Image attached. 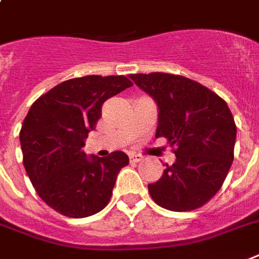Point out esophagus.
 Segmentation results:
<instances>
[{
    "label": "esophagus",
    "mask_w": 259,
    "mask_h": 259,
    "mask_svg": "<svg viewBox=\"0 0 259 259\" xmlns=\"http://www.w3.org/2000/svg\"><path fill=\"white\" fill-rule=\"evenodd\" d=\"M130 157V161H132V163H138V161H141L143 160V156H140V155H130L129 156Z\"/></svg>",
    "instance_id": "obj_1"
}]
</instances>
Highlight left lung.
<instances>
[{
    "label": "left lung",
    "instance_id": "obj_1",
    "mask_svg": "<svg viewBox=\"0 0 259 259\" xmlns=\"http://www.w3.org/2000/svg\"><path fill=\"white\" fill-rule=\"evenodd\" d=\"M130 78L159 107L156 138L165 137L177 160L148 185L161 208H201L224 183L234 160L236 125L227 103L200 82L168 73H138Z\"/></svg>",
    "mask_w": 259,
    "mask_h": 259
}]
</instances>
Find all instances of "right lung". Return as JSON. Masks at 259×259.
Instances as JSON below:
<instances>
[{
	"instance_id": "1",
	"label": "right lung",
	"mask_w": 259,
	"mask_h": 259,
	"mask_svg": "<svg viewBox=\"0 0 259 259\" xmlns=\"http://www.w3.org/2000/svg\"><path fill=\"white\" fill-rule=\"evenodd\" d=\"M133 82L125 76H84L61 82L31 106L20 130L23 163L37 195L55 212L81 219L111 198L125 152L88 156L81 148L102 106Z\"/></svg>"
}]
</instances>
